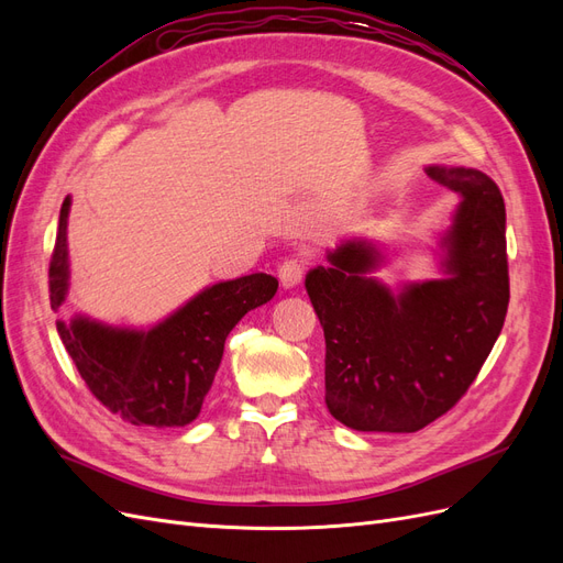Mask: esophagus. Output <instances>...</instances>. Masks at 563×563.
Instances as JSON below:
<instances>
[{"instance_id":"esophagus-1","label":"esophagus","mask_w":563,"mask_h":563,"mask_svg":"<svg viewBox=\"0 0 563 563\" xmlns=\"http://www.w3.org/2000/svg\"><path fill=\"white\" fill-rule=\"evenodd\" d=\"M305 277V261L302 258H286L282 265H279V279L286 288H294L302 282Z\"/></svg>"}]
</instances>
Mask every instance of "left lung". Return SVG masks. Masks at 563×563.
I'll return each instance as SVG.
<instances>
[{
	"mask_svg": "<svg viewBox=\"0 0 563 563\" xmlns=\"http://www.w3.org/2000/svg\"><path fill=\"white\" fill-rule=\"evenodd\" d=\"M460 197L441 236L444 277L391 294L371 277L380 251L345 242L305 288L327 338V406L360 432H418L457 404L503 331L509 275L505 201L486 174L428 166Z\"/></svg>",
	"mask_w": 563,
	"mask_h": 563,
	"instance_id": "1",
	"label": "left lung"
}]
</instances>
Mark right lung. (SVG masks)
Here are the masks:
<instances>
[{
  "instance_id": "1",
  "label": "right lung",
  "mask_w": 563,
  "mask_h": 563,
  "mask_svg": "<svg viewBox=\"0 0 563 563\" xmlns=\"http://www.w3.org/2000/svg\"><path fill=\"white\" fill-rule=\"evenodd\" d=\"M70 203L65 197L48 265V298L56 312L70 282ZM277 286L265 272L213 284L147 331L114 329L87 317L56 321V329L79 376L110 413L131 424L183 428L201 411L223 360L225 338L246 312L272 300Z\"/></svg>"
}]
</instances>
